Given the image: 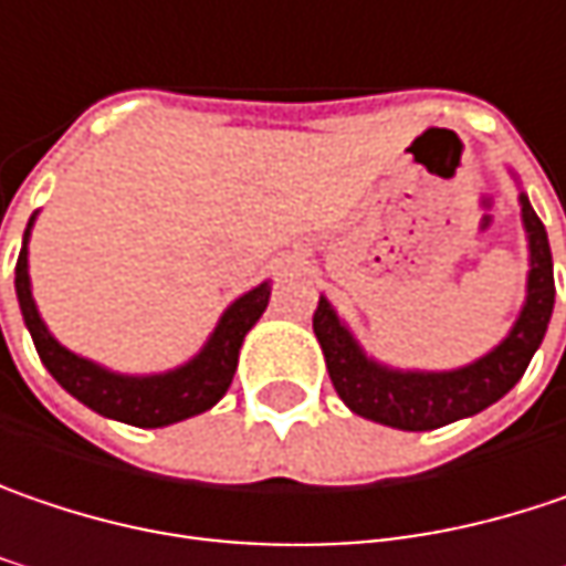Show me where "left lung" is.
<instances>
[{
  "label": "left lung",
  "mask_w": 566,
  "mask_h": 566,
  "mask_svg": "<svg viewBox=\"0 0 566 566\" xmlns=\"http://www.w3.org/2000/svg\"><path fill=\"white\" fill-rule=\"evenodd\" d=\"M518 208H522V227L528 243L522 311L510 326V333L493 349L461 368L426 371V368L384 365L361 349L349 323L319 294L314 314L316 343L326 358L329 381L352 413L390 429L426 432V429L449 426L454 419L481 413L518 384L548 333L551 311H554V265H551L545 223L538 220L525 191H518Z\"/></svg>",
  "instance_id": "8db88e82"
}]
</instances>
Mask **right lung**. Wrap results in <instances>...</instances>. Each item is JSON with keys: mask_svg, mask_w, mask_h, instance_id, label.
<instances>
[{"mask_svg": "<svg viewBox=\"0 0 566 566\" xmlns=\"http://www.w3.org/2000/svg\"><path fill=\"white\" fill-rule=\"evenodd\" d=\"M34 220H38V214H31V220H28L21 252H18L15 294L24 326L34 339V349L41 355L44 368L53 375V381L60 384L66 394H73L88 410L117 419V422H127V426H140V429L172 426V422H182L188 416L211 410L227 394V387L237 375V361H240L247 333L269 307L272 282L255 284L247 294H240L220 314L208 343L188 361L169 368V371L124 375V371H112V368L85 358V355L66 349L48 329L44 316L34 304L31 275H28V240H31Z\"/></svg>", "mask_w": 566, "mask_h": 566, "instance_id": "add662e5", "label": "right lung"}]
</instances>
